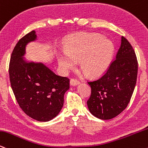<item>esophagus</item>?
Instances as JSON below:
<instances>
[{
	"label": "esophagus",
	"instance_id": "obj_1",
	"mask_svg": "<svg viewBox=\"0 0 148 148\" xmlns=\"http://www.w3.org/2000/svg\"><path fill=\"white\" fill-rule=\"evenodd\" d=\"M70 83L72 86H76V85L79 84V81L77 79H75V78H72V79H71Z\"/></svg>",
	"mask_w": 148,
	"mask_h": 148
}]
</instances>
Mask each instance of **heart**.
I'll return each instance as SVG.
<instances>
[{
    "instance_id": "heart-1",
    "label": "heart",
    "mask_w": 148,
    "mask_h": 148,
    "mask_svg": "<svg viewBox=\"0 0 148 148\" xmlns=\"http://www.w3.org/2000/svg\"><path fill=\"white\" fill-rule=\"evenodd\" d=\"M114 53V46L109 39L96 34L76 36L69 41L67 55H62L58 61L62 69L68 70L80 61L82 71L88 77L101 75L108 69Z\"/></svg>"
}]
</instances>
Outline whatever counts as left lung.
Here are the masks:
<instances>
[{"instance_id":"1","label":"left lung","mask_w":148,"mask_h":148,"mask_svg":"<svg viewBox=\"0 0 148 148\" xmlns=\"http://www.w3.org/2000/svg\"><path fill=\"white\" fill-rule=\"evenodd\" d=\"M116 59L101 77L88 82L91 88L88 108L95 117L109 120L126 108L136 86L138 61L133 47L122 36Z\"/></svg>"}]
</instances>
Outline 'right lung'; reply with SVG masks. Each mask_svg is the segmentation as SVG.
Listing matches in <instances>:
<instances>
[{"mask_svg": "<svg viewBox=\"0 0 148 148\" xmlns=\"http://www.w3.org/2000/svg\"><path fill=\"white\" fill-rule=\"evenodd\" d=\"M36 38L32 30L18 41L10 57L9 75L21 109L32 119L47 122L60 112L70 79L55 74L43 64L27 63L23 59L27 43Z\"/></svg>", "mask_w": 148, "mask_h": 148, "instance_id": "obj_1", "label": "right lung"}]
</instances>
